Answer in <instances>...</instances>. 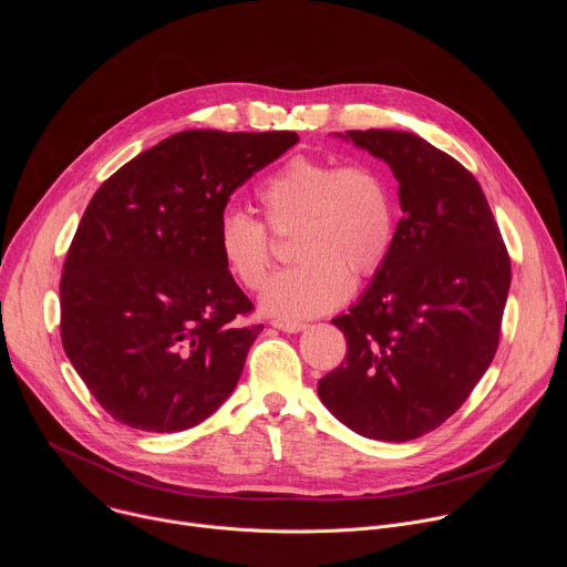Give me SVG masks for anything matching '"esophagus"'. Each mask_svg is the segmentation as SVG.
<instances>
[{"mask_svg":"<svg viewBox=\"0 0 567 567\" xmlns=\"http://www.w3.org/2000/svg\"><path fill=\"white\" fill-rule=\"evenodd\" d=\"M274 328L280 330V332H287V334H298L307 326H305V322H298V320H274Z\"/></svg>","mask_w":567,"mask_h":567,"instance_id":"1","label":"esophagus"}]
</instances>
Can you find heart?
I'll list each match as a JSON object with an SVG mask.
<instances>
[{
  "label": "heart",
  "mask_w": 567,
  "mask_h": 567,
  "mask_svg": "<svg viewBox=\"0 0 567 567\" xmlns=\"http://www.w3.org/2000/svg\"><path fill=\"white\" fill-rule=\"evenodd\" d=\"M267 224L296 228L298 265L276 274L260 296L265 313L305 320L339 307L357 280L383 265L394 230V204L385 175L370 164L339 166L330 158L293 156L258 188ZM217 249L228 274L258 289L271 269L267 226L245 210H226Z\"/></svg>",
  "instance_id": "1"
}]
</instances>
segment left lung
Instances as JSON below:
<instances>
[{
	"mask_svg": "<svg viewBox=\"0 0 567 567\" xmlns=\"http://www.w3.org/2000/svg\"><path fill=\"white\" fill-rule=\"evenodd\" d=\"M385 161L403 217L390 251L348 313L346 361L318 381L326 409L354 433L409 442L446 422L498 350L512 265L475 177L411 132L352 130Z\"/></svg>",
	"mask_w": 567,
	"mask_h": 567,
	"instance_id": "obj_1",
	"label": "left lung"
}]
</instances>
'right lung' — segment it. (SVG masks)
I'll return each mask as SVG.
<instances>
[{
	"instance_id": "obj_1",
	"label": "right lung",
	"mask_w": 567,
	"mask_h": 567,
	"mask_svg": "<svg viewBox=\"0 0 567 567\" xmlns=\"http://www.w3.org/2000/svg\"><path fill=\"white\" fill-rule=\"evenodd\" d=\"M298 143L296 132L186 130L116 171L92 197L62 280L64 352L101 406L145 433L210 417L265 326L221 262L228 197Z\"/></svg>"
}]
</instances>
